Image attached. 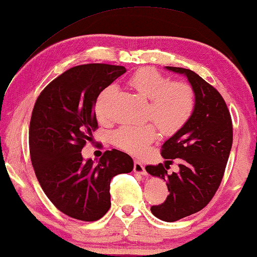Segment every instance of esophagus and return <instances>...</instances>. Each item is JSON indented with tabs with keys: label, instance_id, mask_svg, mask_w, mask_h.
<instances>
[{
	"label": "esophagus",
	"instance_id": "esophagus-1",
	"mask_svg": "<svg viewBox=\"0 0 257 257\" xmlns=\"http://www.w3.org/2000/svg\"><path fill=\"white\" fill-rule=\"evenodd\" d=\"M134 172L142 174V175H148V173H146V170H145V167L142 165L138 160L134 161Z\"/></svg>",
	"mask_w": 257,
	"mask_h": 257
}]
</instances>
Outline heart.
Returning a JSON list of instances; mask_svg holds the SVG:
<instances>
[{
	"label": "heart",
	"mask_w": 257,
	"mask_h": 257,
	"mask_svg": "<svg viewBox=\"0 0 257 257\" xmlns=\"http://www.w3.org/2000/svg\"><path fill=\"white\" fill-rule=\"evenodd\" d=\"M128 85L138 95L150 99L146 115L156 122L162 135L177 134L193 115L197 96L192 85L185 81H172L152 67H144L132 75ZM114 95V87H106L97 95L93 109L99 121L109 119V104ZM156 124L149 122L141 125H122L113 132L111 141L116 148L140 156L156 140Z\"/></svg>",
	"instance_id": "b5f03b06"
}]
</instances>
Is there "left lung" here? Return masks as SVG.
Wrapping results in <instances>:
<instances>
[{"instance_id": "8db88e82", "label": "left lung", "mask_w": 257, "mask_h": 257, "mask_svg": "<svg viewBox=\"0 0 257 257\" xmlns=\"http://www.w3.org/2000/svg\"><path fill=\"white\" fill-rule=\"evenodd\" d=\"M167 70L185 74L197 96L192 117L161 146L166 164L145 167L149 174L167 182L169 192L151 211L162 221L175 222L205 208L216 193L229 160L233 127L217 89L191 70L172 66ZM174 158L180 161V173L168 172Z\"/></svg>"}]
</instances>
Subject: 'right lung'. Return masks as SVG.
<instances>
[{
    "label": "right lung",
    "instance_id": "obj_1",
    "mask_svg": "<svg viewBox=\"0 0 257 257\" xmlns=\"http://www.w3.org/2000/svg\"><path fill=\"white\" fill-rule=\"evenodd\" d=\"M125 73V67L87 64L52 80L35 101L30 123V153L36 178L57 209L93 222L111 207L109 184L130 173L133 159L113 149L98 164L83 161L81 151L98 129L93 104L98 93Z\"/></svg>",
    "mask_w": 257,
    "mask_h": 257
}]
</instances>
